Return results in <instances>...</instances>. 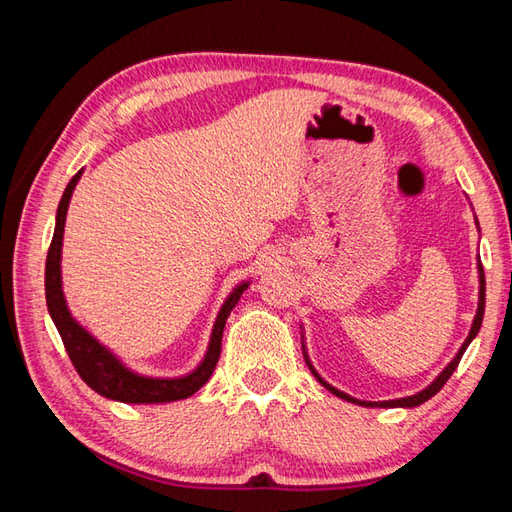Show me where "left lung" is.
Wrapping results in <instances>:
<instances>
[{
    "label": "left lung",
    "mask_w": 512,
    "mask_h": 512,
    "mask_svg": "<svg viewBox=\"0 0 512 512\" xmlns=\"http://www.w3.org/2000/svg\"><path fill=\"white\" fill-rule=\"evenodd\" d=\"M477 273H480V301H477V312H475V319H473V325H471V332H469V336H466V341L462 343V347L458 350V354L453 356V361L442 369V372L438 374V378L433 380V383L429 385V387H424L422 391H418V394H413V396H407V398H396V400H380V402H372V400H356V398H352V396H347L345 391H339L336 387H332L330 383H325V380L317 374V369L312 367V363H310V358H308V354H306V345H303V358H306V363H308V367H310V372L314 374V378L319 380V383L328 389V391H332L334 396H339V398H343V400H347V402H354V405H363V407H418V405H422V402H427L429 398H433L438 394V391L444 387V383H447V380L451 378V374L455 372V367L460 365V358H462V354L466 352V347L471 345V341L475 339L477 336V332H480V328H482V319H484V303H486V279H484V268H482V264L477 262Z\"/></svg>",
    "instance_id": "left-lung-1"
}]
</instances>
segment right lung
I'll use <instances>...</instances> for the list:
<instances>
[{
  "instance_id": "add662e5",
  "label": "right lung",
  "mask_w": 512,
  "mask_h": 512,
  "mask_svg": "<svg viewBox=\"0 0 512 512\" xmlns=\"http://www.w3.org/2000/svg\"><path fill=\"white\" fill-rule=\"evenodd\" d=\"M81 173L83 169L68 182V187H65L61 195V202L57 209V224H54L52 244L46 259V303H48L50 317L61 334L65 352H68L74 369L79 372V376L85 380V383H88L96 394H101L110 400L127 402V405H154V402H173V400L189 398L206 383V380L211 378L217 361H220L222 332H224L226 319L228 314H231V310L237 306L242 292L250 286V281H242V284L233 288L231 295L226 297L224 306L220 308V314H217L215 325H213L209 350H206L202 363L195 367L191 374L178 376V378H151V376L132 372V369L118 361L116 354H112L103 343L96 341L94 336L72 317L61 290V246H63L65 215H68L72 191L76 187V182L81 180Z\"/></svg>"
}]
</instances>
